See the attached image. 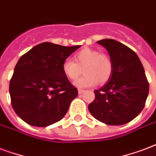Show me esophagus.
<instances>
[{
	"label": "esophagus",
	"mask_w": 156,
	"mask_h": 156,
	"mask_svg": "<svg viewBox=\"0 0 156 156\" xmlns=\"http://www.w3.org/2000/svg\"><path fill=\"white\" fill-rule=\"evenodd\" d=\"M84 93L83 89H78V94H82V93Z\"/></svg>",
	"instance_id": "34e87169"
}]
</instances>
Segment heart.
<instances>
[{
	"mask_svg": "<svg viewBox=\"0 0 156 156\" xmlns=\"http://www.w3.org/2000/svg\"><path fill=\"white\" fill-rule=\"evenodd\" d=\"M84 75L74 82L75 87H89L106 83L112 74L113 64L109 56L91 48H85L74 55V61L67 58L62 64L64 76L70 80H75L83 70Z\"/></svg>",
	"mask_w": 156,
	"mask_h": 156,
	"instance_id": "1",
	"label": "heart"
}]
</instances>
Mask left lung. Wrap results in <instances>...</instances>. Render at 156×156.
Listing matches in <instances>:
<instances>
[{"label":"left lung","mask_w":156,"mask_h":156,"mask_svg":"<svg viewBox=\"0 0 156 156\" xmlns=\"http://www.w3.org/2000/svg\"><path fill=\"white\" fill-rule=\"evenodd\" d=\"M109 54L113 69L110 79L88 105L93 117L107 125L120 126L136 118L145 107L149 83L139 57L135 52L112 39L98 41Z\"/></svg>","instance_id":"left-lung-1"}]
</instances>
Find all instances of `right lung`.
Returning a JSON list of instances; mask_svg holds the SVG:
<instances>
[{"label": "right lung", "mask_w": 156, "mask_h": 156, "mask_svg": "<svg viewBox=\"0 0 156 156\" xmlns=\"http://www.w3.org/2000/svg\"><path fill=\"white\" fill-rule=\"evenodd\" d=\"M80 47L44 42L20 58L9 88L11 105L20 118L43 127L66 115L78 90L64 76L62 64Z\"/></svg>", "instance_id": "right-lung-1"}]
</instances>
